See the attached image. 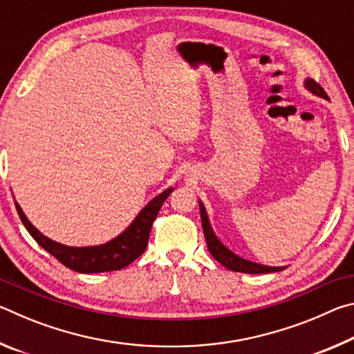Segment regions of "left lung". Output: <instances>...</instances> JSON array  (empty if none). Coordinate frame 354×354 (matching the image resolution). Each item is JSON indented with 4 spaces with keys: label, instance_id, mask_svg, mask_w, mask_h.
Segmentation results:
<instances>
[{
    "label": "left lung",
    "instance_id": "1",
    "mask_svg": "<svg viewBox=\"0 0 354 354\" xmlns=\"http://www.w3.org/2000/svg\"><path fill=\"white\" fill-rule=\"evenodd\" d=\"M304 87H306L310 93L315 95V97H320V98L328 100L326 92L323 91V88L314 80H310V77H306V80H304ZM198 203H200L201 225H203V231H205L207 250H209V253L214 256L215 261H218L221 266L227 268V270L241 272V273H250V274L274 273V272L284 270L286 267L262 266V263H257V262H253V261L243 259V257L237 256L236 253H232V251L227 248L226 245H223V242H221L220 239L217 237V234H215V232H214L212 226H211V221H209V217H207L206 207H205V205H203V201L198 200Z\"/></svg>",
    "mask_w": 354,
    "mask_h": 354
}]
</instances>
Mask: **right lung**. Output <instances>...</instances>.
<instances>
[{
  "label": "right lung",
  "mask_w": 354,
  "mask_h": 354,
  "mask_svg": "<svg viewBox=\"0 0 354 354\" xmlns=\"http://www.w3.org/2000/svg\"><path fill=\"white\" fill-rule=\"evenodd\" d=\"M173 190L175 189L169 187L162 194L154 196L136 215V218L131 221L127 230L120 232L117 237L111 239L109 242L93 245V247H68V245L53 241V239L41 234L37 227L28 220L17 201L15 207L20 215V220L34 241L48 253L55 256L59 262H62L65 267L77 273H101L120 270V268L129 266L145 251L153 221L158 217L160 206L164 205V201L169 198Z\"/></svg>",
  "instance_id": "obj_1"
}]
</instances>
